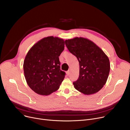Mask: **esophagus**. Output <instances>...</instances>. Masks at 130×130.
<instances>
[{
  "mask_svg": "<svg viewBox=\"0 0 130 130\" xmlns=\"http://www.w3.org/2000/svg\"><path fill=\"white\" fill-rule=\"evenodd\" d=\"M66 74H67V75H69L70 74V71H67L66 72Z\"/></svg>",
  "mask_w": 130,
  "mask_h": 130,
  "instance_id": "obj_1",
  "label": "esophagus"
}]
</instances>
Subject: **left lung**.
<instances>
[{
	"mask_svg": "<svg viewBox=\"0 0 130 130\" xmlns=\"http://www.w3.org/2000/svg\"><path fill=\"white\" fill-rule=\"evenodd\" d=\"M65 42L67 49L79 62V75L77 80L73 82L75 88L86 95L97 93L105 84L110 73L108 57L87 38L75 37Z\"/></svg>",
	"mask_w": 130,
	"mask_h": 130,
	"instance_id": "left-lung-1",
	"label": "left lung"
}]
</instances>
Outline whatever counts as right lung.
Masks as SVG:
<instances>
[{
  "label": "right lung",
  "instance_id": "obj_1",
  "mask_svg": "<svg viewBox=\"0 0 130 130\" xmlns=\"http://www.w3.org/2000/svg\"><path fill=\"white\" fill-rule=\"evenodd\" d=\"M64 45L63 39L49 36L38 41L27 53L24 75L27 84L35 93L48 95L59 88L65 75L60 69L59 60Z\"/></svg>",
  "mask_w": 130,
  "mask_h": 130
}]
</instances>
